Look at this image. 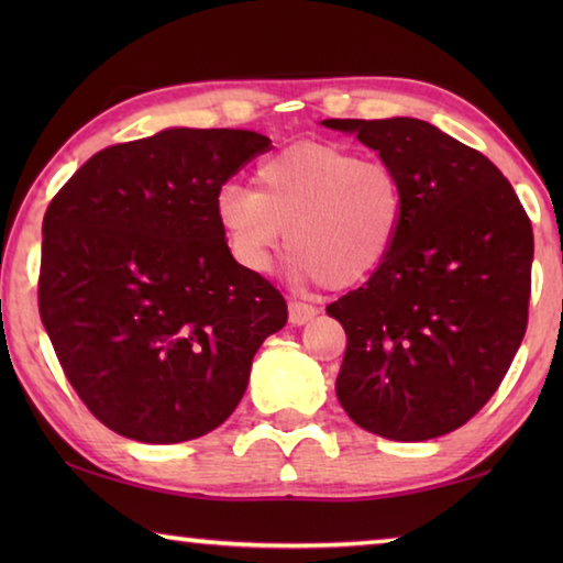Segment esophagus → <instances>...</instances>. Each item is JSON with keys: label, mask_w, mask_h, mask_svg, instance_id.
Wrapping results in <instances>:
<instances>
[{"label": "esophagus", "mask_w": 563, "mask_h": 563, "mask_svg": "<svg viewBox=\"0 0 563 563\" xmlns=\"http://www.w3.org/2000/svg\"><path fill=\"white\" fill-rule=\"evenodd\" d=\"M318 316V308L310 302H300V300H290L288 302V320L290 325H305V322L312 320Z\"/></svg>", "instance_id": "esophagus-1"}]
</instances>
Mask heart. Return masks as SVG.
<instances>
[{
	"instance_id": "obj_1",
	"label": "heart",
	"mask_w": 563,
	"mask_h": 563,
	"mask_svg": "<svg viewBox=\"0 0 563 563\" xmlns=\"http://www.w3.org/2000/svg\"><path fill=\"white\" fill-rule=\"evenodd\" d=\"M216 218L245 268H271L288 233L295 273L345 290L387 261L402 231L405 194L383 161L300 141L261 161L253 190L225 186Z\"/></svg>"
}]
</instances>
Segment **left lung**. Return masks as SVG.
<instances>
[{
	"mask_svg": "<svg viewBox=\"0 0 563 563\" xmlns=\"http://www.w3.org/2000/svg\"><path fill=\"white\" fill-rule=\"evenodd\" d=\"M395 170L405 221L387 261L328 305L347 347L338 399L362 430L434 440L497 393L529 322L533 233L492 161L419 119H328Z\"/></svg>",
	"mask_w": 563,
	"mask_h": 563,
	"instance_id": "1",
	"label": "left lung"
}]
</instances>
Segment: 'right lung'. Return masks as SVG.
I'll return each mask as SVG.
<instances>
[{"label": "right lung", "instance_id": "1", "mask_svg": "<svg viewBox=\"0 0 563 563\" xmlns=\"http://www.w3.org/2000/svg\"><path fill=\"white\" fill-rule=\"evenodd\" d=\"M268 148L255 131L166 129L93 154L46 208L40 316L74 393L117 434L216 430L288 320L216 218L221 188Z\"/></svg>", "mask_w": 563, "mask_h": 563}]
</instances>
